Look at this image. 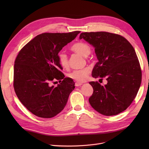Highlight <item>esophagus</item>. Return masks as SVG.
<instances>
[{"mask_svg": "<svg viewBox=\"0 0 149 149\" xmlns=\"http://www.w3.org/2000/svg\"><path fill=\"white\" fill-rule=\"evenodd\" d=\"M75 85L76 87H79V86H80L82 85V84L81 83H75Z\"/></svg>", "mask_w": 149, "mask_h": 149, "instance_id": "esophagus-1", "label": "esophagus"}]
</instances>
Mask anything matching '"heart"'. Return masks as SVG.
<instances>
[{
  "mask_svg": "<svg viewBox=\"0 0 149 149\" xmlns=\"http://www.w3.org/2000/svg\"><path fill=\"white\" fill-rule=\"evenodd\" d=\"M70 49L73 52L81 55L84 57H87L91 52V48L89 45L84 42H78L74 44ZM58 60L59 64L63 68H67L69 65L68 57L67 54L61 51L58 54ZM91 72V69L89 68H86L83 69L75 70L68 74V77L75 81L83 83L88 79V77Z\"/></svg>",
  "mask_w": 149,
  "mask_h": 149,
  "instance_id": "heart-1",
  "label": "heart"
}]
</instances>
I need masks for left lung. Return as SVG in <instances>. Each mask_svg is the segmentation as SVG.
Wrapping results in <instances>:
<instances>
[{"label":"left lung","mask_w":149,"mask_h":149,"mask_svg":"<svg viewBox=\"0 0 149 149\" xmlns=\"http://www.w3.org/2000/svg\"><path fill=\"white\" fill-rule=\"evenodd\" d=\"M83 38L95 49L98 62L92 75L106 78L104 86L91 81L93 92L89 101L100 113L118 114L130 105L141 83V70L134 47L121 36L107 32L82 33Z\"/></svg>","instance_id":"8db88e82"}]
</instances>
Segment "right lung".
Returning a JSON list of instances; mask_svg holds the SVG:
<instances>
[{
	"mask_svg": "<svg viewBox=\"0 0 149 149\" xmlns=\"http://www.w3.org/2000/svg\"><path fill=\"white\" fill-rule=\"evenodd\" d=\"M80 33L41 34L18 54L14 67V91L23 105L34 115L50 118L66 105L75 83L60 71L58 54ZM56 79L61 83L51 87L50 83Z\"/></svg>",
	"mask_w": 149,
	"mask_h": 149,
	"instance_id": "right-lung-1",
	"label": "right lung"
}]
</instances>
